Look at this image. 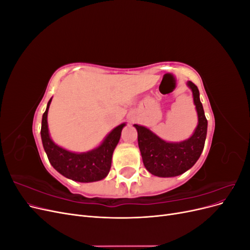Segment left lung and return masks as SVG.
I'll use <instances>...</instances> for the list:
<instances>
[{
    "label": "left lung",
    "instance_id": "obj_1",
    "mask_svg": "<svg viewBox=\"0 0 250 250\" xmlns=\"http://www.w3.org/2000/svg\"><path fill=\"white\" fill-rule=\"evenodd\" d=\"M198 116V124L190 138L183 142H167L149 128L134 124L138 130V143L145 168L158 177H174L191 169L198 161L207 139L208 120L200 102L199 90L188 81Z\"/></svg>",
    "mask_w": 250,
    "mask_h": 250
}]
</instances>
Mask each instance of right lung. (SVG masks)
Masks as SVG:
<instances>
[{
  "label": "right lung",
  "instance_id": "1",
  "mask_svg": "<svg viewBox=\"0 0 250 250\" xmlns=\"http://www.w3.org/2000/svg\"><path fill=\"white\" fill-rule=\"evenodd\" d=\"M52 99L49 100L42 120V142L50 164L64 177L79 181L93 183L105 178L111 167L113 150L117 147L123 127L120 124L105 137L99 146L87 152L76 153L58 146L52 141L48 128V111Z\"/></svg>",
  "mask_w": 250,
  "mask_h": 250
}]
</instances>
